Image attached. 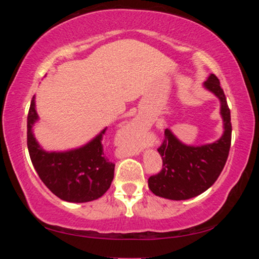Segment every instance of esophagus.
Listing matches in <instances>:
<instances>
[{
  "label": "esophagus",
  "instance_id": "1",
  "mask_svg": "<svg viewBox=\"0 0 259 259\" xmlns=\"http://www.w3.org/2000/svg\"><path fill=\"white\" fill-rule=\"evenodd\" d=\"M135 126H137V129H144L145 128V124L142 123V122H137V123H135Z\"/></svg>",
  "mask_w": 259,
  "mask_h": 259
}]
</instances>
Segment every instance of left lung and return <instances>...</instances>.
I'll list each match as a JSON object with an SVG mask.
<instances>
[{
  "mask_svg": "<svg viewBox=\"0 0 259 259\" xmlns=\"http://www.w3.org/2000/svg\"><path fill=\"white\" fill-rule=\"evenodd\" d=\"M203 88L219 99L224 131L216 142L194 146L181 142L169 128L164 130L163 144L157 150L163 168L148 178V187L160 198L181 201L200 195L212 186L226 163L232 136L229 105L216 75L210 74Z\"/></svg>",
  "mask_w": 259,
  "mask_h": 259,
  "instance_id": "left-lung-1",
  "label": "left lung"
}]
</instances>
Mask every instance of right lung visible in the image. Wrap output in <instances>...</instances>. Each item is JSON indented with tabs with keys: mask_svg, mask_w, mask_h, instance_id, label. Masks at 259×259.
<instances>
[{
	"mask_svg": "<svg viewBox=\"0 0 259 259\" xmlns=\"http://www.w3.org/2000/svg\"><path fill=\"white\" fill-rule=\"evenodd\" d=\"M38 121L35 96L27 116V147L30 160L45 185L67 202L83 203L99 199L111 186L115 164L105 159L100 133L84 145L67 151H46L34 136Z\"/></svg>",
	"mask_w": 259,
	"mask_h": 259,
	"instance_id": "1",
	"label": "right lung"
}]
</instances>
